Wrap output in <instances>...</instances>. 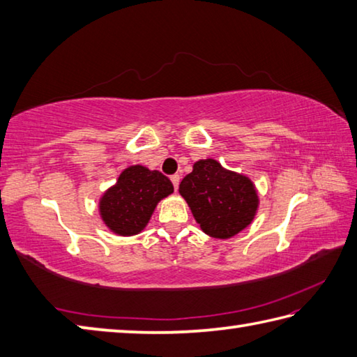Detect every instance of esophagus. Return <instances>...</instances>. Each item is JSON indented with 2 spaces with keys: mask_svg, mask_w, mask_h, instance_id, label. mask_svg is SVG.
Returning a JSON list of instances; mask_svg holds the SVG:
<instances>
[{
  "mask_svg": "<svg viewBox=\"0 0 357 357\" xmlns=\"http://www.w3.org/2000/svg\"><path fill=\"white\" fill-rule=\"evenodd\" d=\"M170 179H172V183H173V187H174V190H176V188H178V185H179V181H181V176H179V174H173V176H172Z\"/></svg>",
  "mask_w": 357,
  "mask_h": 357,
  "instance_id": "obj_1",
  "label": "esophagus"
}]
</instances>
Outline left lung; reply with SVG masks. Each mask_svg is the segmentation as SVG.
<instances>
[{
  "label": "left lung",
  "instance_id": "obj_1",
  "mask_svg": "<svg viewBox=\"0 0 357 357\" xmlns=\"http://www.w3.org/2000/svg\"><path fill=\"white\" fill-rule=\"evenodd\" d=\"M179 195L202 232L218 240L232 238L252 225L260 206L252 179L212 158L193 164L192 173L181 181Z\"/></svg>",
  "mask_w": 357,
  "mask_h": 357
}]
</instances>
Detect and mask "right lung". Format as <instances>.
<instances>
[{"instance_id": "1", "label": "right lung", "mask_w": 357, "mask_h": 357, "mask_svg": "<svg viewBox=\"0 0 357 357\" xmlns=\"http://www.w3.org/2000/svg\"><path fill=\"white\" fill-rule=\"evenodd\" d=\"M173 193L170 179L144 165H130L99 198V215L109 232L119 236L141 234L159 201Z\"/></svg>"}]
</instances>
